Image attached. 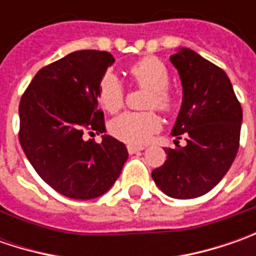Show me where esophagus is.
<instances>
[{
    "label": "esophagus",
    "instance_id": "1",
    "mask_svg": "<svg viewBox=\"0 0 256 256\" xmlns=\"http://www.w3.org/2000/svg\"><path fill=\"white\" fill-rule=\"evenodd\" d=\"M126 150H128V152H130V154H136V152H140V151H142L144 146H135V145H128V146H126Z\"/></svg>",
    "mask_w": 256,
    "mask_h": 256
}]
</instances>
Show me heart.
<instances>
[{
    "label": "heart",
    "mask_w": 256,
    "mask_h": 256,
    "mask_svg": "<svg viewBox=\"0 0 256 256\" xmlns=\"http://www.w3.org/2000/svg\"><path fill=\"white\" fill-rule=\"evenodd\" d=\"M128 74L134 84L150 90L145 101L146 108H156L164 114L171 112L175 108V94L168 86L171 75L160 58L145 56L138 60L130 66ZM96 96L102 110L114 114L124 106L125 90L115 75L106 74L98 85ZM160 128L161 121L155 111L125 112L110 124V132L116 140L131 145L145 144Z\"/></svg>",
    "instance_id": "b5f03b06"
}]
</instances>
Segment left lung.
Segmentation results:
<instances>
[{"mask_svg": "<svg viewBox=\"0 0 256 256\" xmlns=\"http://www.w3.org/2000/svg\"><path fill=\"white\" fill-rule=\"evenodd\" d=\"M184 100L172 135L185 146L166 148V161L152 171L171 198L191 200L210 192L231 168L240 148L242 108L231 81L218 65L184 48L172 55ZM176 144V141H175Z\"/></svg>", "mask_w": 256, "mask_h": 256, "instance_id": "obj_1", "label": "left lung"}]
</instances>
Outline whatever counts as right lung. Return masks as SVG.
<instances>
[{"label": "right lung", "mask_w": 256, "mask_h": 256, "mask_svg": "<svg viewBox=\"0 0 256 256\" xmlns=\"http://www.w3.org/2000/svg\"><path fill=\"white\" fill-rule=\"evenodd\" d=\"M106 51L81 50L42 66L20 101V144L36 174L51 188L74 200L108 191L128 158L126 146L104 132L98 85L114 64Z\"/></svg>", "instance_id": "right-lung-1"}]
</instances>
